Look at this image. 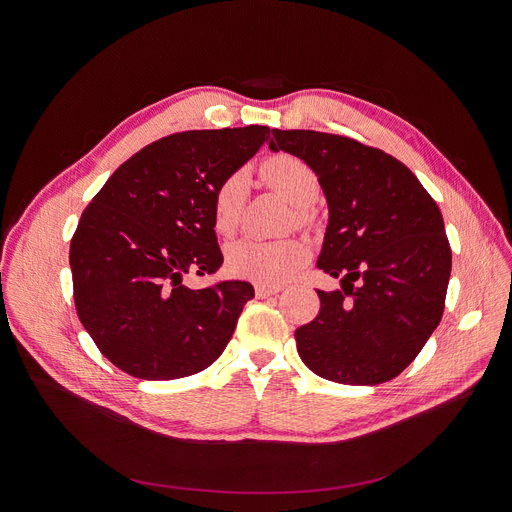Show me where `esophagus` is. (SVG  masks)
<instances>
[{
    "label": "esophagus",
    "instance_id": "1",
    "mask_svg": "<svg viewBox=\"0 0 512 512\" xmlns=\"http://www.w3.org/2000/svg\"><path fill=\"white\" fill-rule=\"evenodd\" d=\"M282 290L280 284H274V286H267V284H257L255 286V294L259 299H265V297H272V294H278Z\"/></svg>",
    "mask_w": 512,
    "mask_h": 512
}]
</instances>
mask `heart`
<instances>
[{"mask_svg": "<svg viewBox=\"0 0 512 512\" xmlns=\"http://www.w3.org/2000/svg\"><path fill=\"white\" fill-rule=\"evenodd\" d=\"M259 174L265 184L294 203V218L299 224H311V203L319 195V178L315 170L297 155L278 153L267 157ZM245 201V176L234 172L226 176L213 193V228L222 236L234 234ZM311 247L301 236L278 240H238L226 251L228 270L245 280L259 284H282L309 261Z\"/></svg>", "mask_w": 512, "mask_h": 512, "instance_id": "b5f03b06", "label": "heart"}]
</instances>
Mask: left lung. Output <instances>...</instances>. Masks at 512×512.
<instances>
[{
    "label": "left lung",
    "instance_id": "obj_1",
    "mask_svg": "<svg viewBox=\"0 0 512 512\" xmlns=\"http://www.w3.org/2000/svg\"><path fill=\"white\" fill-rule=\"evenodd\" d=\"M272 151L301 157L324 188L330 224L317 267L342 278L294 332L321 378L375 386L394 380L438 328L452 267L440 207L417 176L382 149L342 134L272 130Z\"/></svg>",
    "mask_w": 512,
    "mask_h": 512
}]
</instances>
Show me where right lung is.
I'll return each instance as SVG.
<instances>
[{"instance_id":"obj_1","label":"right lung","mask_w":512,"mask_h":512,"mask_svg":"<svg viewBox=\"0 0 512 512\" xmlns=\"http://www.w3.org/2000/svg\"><path fill=\"white\" fill-rule=\"evenodd\" d=\"M270 132L251 124L170 134L126 159L80 215L70 240L76 313L101 355L132 378H186L232 338L253 286L193 290L182 278L220 270L213 193Z\"/></svg>"}]
</instances>
